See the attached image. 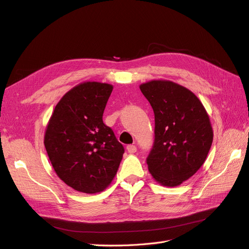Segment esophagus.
Segmentation results:
<instances>
[{
  "label": "esophagus",
  "instance_id": "esophagus-1",
  "mask_svg": "<svg viewBox=\"0 0 249 249\" xmlns=\"http://www.w3.org/2000/svg\"><path fill=\"white\" fill-rule=\"evenodd\" d=\"M126 150H127V152H129L130 154H134V153L137 152V147H136V145L130 144V145L126 146Z\"/></svg>",
  "mask_w": 249,
  "mask_h": 249
}]
</instances>
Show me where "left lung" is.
<instances>
[{
    "mask_svg": "<svg viewBox=\"0 0 249 249\" xmlns=\"http://www.w3.org/2000/svg\"><path fill=\"white\" fill-rule=\"evenodd\" d=\"M140 90L155 113V141L146 159L158 183L176 187L205 163L213 142L210 117L189 89L166 80H153Z\"/></svg>",
    "mask_w": 249,
    "mask_h": 249,
    "instance_id": "obj_1",
    "label": "left lung"
}]
</instances>
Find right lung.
I'll use <instances>...</instances> for the list:
<instances>
[{
  "label": "right lung",
  "instance_id": "add662e5",
  "mask_svg": "<svg viewBox=\"0 0 249 249\" xmlns=\"http://www.w3.org/2000/svg\"><path fill=\"white\" fill-rule=\"evenodd\" d=\"M113 86L84 82L59 101L44 133V146L57 176L79 192L93 194L111 184L124 148L103 114Z\"/></svg>",
  "mask_w": 249,
  "mask_h": 249
}]
</instances>
